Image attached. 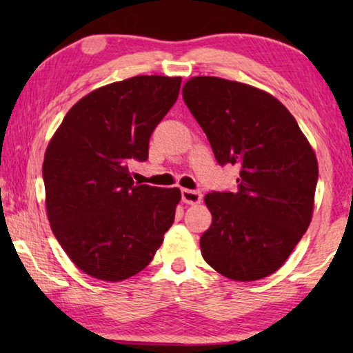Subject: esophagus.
<instances>
[{"instance_id": "34e87169", "label": "esophagus", "mask_w": 353, "mask_h": 353, "mask_svg": "<svg viewBox=\"0 0 353 353\" xmlns=\"http://www.w3.org/2000/svg\"><path fill=\"white\" fill-rule=\"evenodd\" d=\"M201 199H202V194L199 193V191L187 190V188L182 190V201L185 202V204L196 205V204H199Z\"/></svg>"}]
</instances>
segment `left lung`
<instances>
[{
    "instance_id": "left-lung-1",
    "label": "left lung",
    "mask_w": 353,
    "mask_h": 353,
    "mask_svg": "<svg viewBox=\"0 0 353 353\" xmlns=\"http://www.w3.org/2000/svg\"><path fill=\"white\" fill-rule=\"evenodd\" d=\"M183 101L219 165H240L238 193H208L201 254L238 282L276 272L313 216L318 159L290 110L265 90L214 76L183 83Z\"/></svg>"
}]
</instances>
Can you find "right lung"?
I'll use <instances>...</instances> for the list:
<instances>
[{
	"label": "right lung",
	"instance_id": "add662e5",
	"mask_svg": "<svg viewBox=\"0 0 353 353\" xmlns=\"http://www.w3.org/2000/svg\"><path fill=\"white\" fill-rule=\"evenodd\" d=\"M182 77L135 76L81 98L48 143L45 205L65 254L90 277L121 282L151 263L174 223L179 188L135 185L149 137L176 103Z\"/></svg>",
	"mask_w": 353,
	"mask_h": 353
}]
</instances>
